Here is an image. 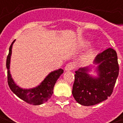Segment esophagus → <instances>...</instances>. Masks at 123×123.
Returning <instances> with one entry per match:
<instances>
[{
  "instance_id": "esophagus-1",
  "label": "esophagus",
  "mask_w": 123,
  "mask_h": 123,
  "mask_svg": "<svg viewBox=\"0 0 123 123\" xmlns=\"http://www.w3.org/2000/svg\"><path fill=\"white\" fill-rule=\"evenodd\" d=\"M73 68H74V64H72V62H70V63H68V64L65 66L64 70H65L66 71H70V70H72Z\"/></svg>"
}]
</instances>
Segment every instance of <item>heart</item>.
I'll return each instance as SVG.
<instances>
[{
  "instance_id": "obj_1",
  "label": "heart",
  "mask_w": 123,
  "mask_h": 123,
  "mask_svg": "<svg viewBox=\"0 0 123 123\" xmlns=\"http://www.w3.org/2000/svg\"><path fill=\"white\" fill-rule=\"evenodd\" d=\"M88 45H89V43H85L82 46L83 47H86V46ZM93 56H94V51H91L83 56L82 61V62L84 64H87V63L90 62L92 60L93 58Z\"/></svg>"
}]
</instances>
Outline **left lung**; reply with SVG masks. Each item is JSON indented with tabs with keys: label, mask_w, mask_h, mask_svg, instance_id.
<instances>
[{
	"label": "left lung",
	"mask_w": 123,
	"mask_h": 123,
	"mask_svg": "<svg viewBox=\"0 0 123 123\" xmlns=\"http://www.w3.org/2000/svg\"><path fill=\"white\" fill-rule=\"evenodd\" d=\"M94 64H98L97 78L88 74L90 71L88 68L75 72L72 93L75 100L82 105H94L110 97L119 75L117 54L113 49L109 48L98 54Z\"/></svg>",
	"instance_id": "left-lung-1"
}]
</instances>
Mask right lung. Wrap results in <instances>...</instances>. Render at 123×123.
<instances>
[{"instance_id":"1","label":"right lung","mask_w":123,"mask_h":123,"mask_svg":"<svg viewBox=\"0 0 123 123\" xmlns=\"http://www.w3.org/2000/svg\"><path fill=\"white\" fill-rule=\"evenodd\" d=\"M15 41H13L9 48V53L7 56L6 59V68L7 78L8 84L10 90L17 95L18 98L22 99L26 103H30L33 105H37L45 103L46 101L50 99L52 94L53 93L54 86L56 83V80L60 77V76L63 73L64 70L61 68L55 70L51 72L45 78L40 85L37 86L36 88L25 90L20 88L14 82L11 77L10 73V56L12 54V45Z\"/></svg>"}]
</instances>
